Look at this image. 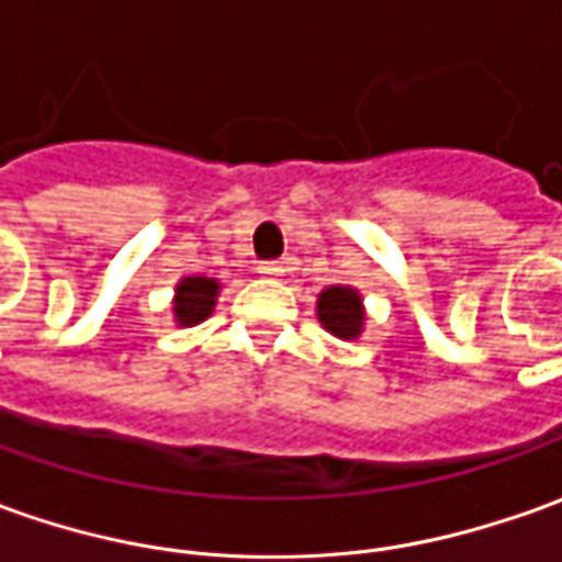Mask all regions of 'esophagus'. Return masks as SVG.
I'll list each match as a JSON object with an SVG mask.
<instances>
[{
    "mask_svg": "<svg viewBox=\"0 0 562 562\" xmlns=\"http://www.w3.org/2000/svg\"><path fill=\"white\" fill-rule=\"evenodd\" d=\"M258 273L267 277V280H277V277H282L285 270H282L280 261H261V265H258Z\"/></svg>",
    "mask_w": 562,
    "mask_h": 562,
    "instance_id": "34e87169",
    "label": "esophagus"
}]
</instances>
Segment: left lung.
I'll list each match as a JSON object with an SVG mask.
<instances>
[{
    "mask_svg": "<svg viewBox=\"0 0 562 562\" xmlns=\"http://www.w3.org/2000/svg\"><path fill=\"white\" fill-rule=\"evenodd\" d=\"M316 316L323 329L331 331L335 338H360L362 323H366V307L357 289L350 285H329L316 297Z\"/></svg>",
    "mask_w": 562,
    "mask_h": 562,
    "instance_id": "8db88e82",
    "label": "left lung"
}]
</instances>
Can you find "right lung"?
Wrapping results in <instances>:
<instances>
[{"mask_svg":"<svg viewBox=\"0 0 562 562\" xmlns=\"http://www.w3.org/2000/svg\"><path fill=\"white\" fill-rule=\"evenodd\" d=\"M221 282L209 277H184L175 285V323L178 326H196L209 319L215 311Z\"/></svg>","mask_w":562,"mask_h":562,"instance_id":"right-lung-1","label":"right lung"}]
</instances>
